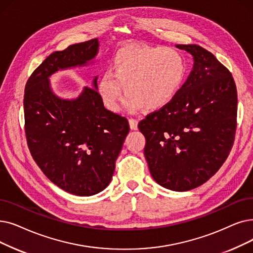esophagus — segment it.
Listing matches in <instances>:
<instances>
[{"mask_svg": "<svg viewBox=\"0 0 253 253\" xmlns=\"http://www.w3.org/2000/svg\"><path fill=\"white\" fill-rule=\"evenodd\" d=\"M137 124H138V121L136 119H129V125H130V128L132 130H136L137 129Z\"/></svg>", "mask_w": 253, "mask_h": 253, "instance_id": "esophagus-1", "label": "esophagus"}]
</instances>
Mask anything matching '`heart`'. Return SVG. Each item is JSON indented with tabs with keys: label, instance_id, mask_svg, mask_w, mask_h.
Masks as SVG:
<instances>
[{
	"label": "heart",
	"instance_id": "heart-1",
	"mask_svg": "<svg viewBox=\"0 0 253 253\" xmlns=\"http://www.w3.org/2000/svg\"><path fill=\"white\" fill-rule=\"evenodd\" d=\"M186 70L185 58L178 49L132 44L114 54L111 71L102 73L97 89L111 112L116 113L121 107L123 86L127 111L135 112L140 107L157 111L178 94Z\"/></svg>",
	"mask_w": 253,
	"mask_h": 253
}]
</instances>
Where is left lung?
<instances>
[{
    "mask_svg": "<svg viewBox=\"0 0 253 253\" xmlns=\"http://www.w3.org/2000/svg\"><path fill=\"white\" fill-rule=\"evenodd\" d=\"M194 65L167 105L138 123L153 179L173 191L199 187L217 172L233 148L237 128V86L230 71L196 44H178Z\"/></svg>",
    "mask_w": 253,
    "mask_h": 253,
    "instance_id": "left-lung-1",
    "label": "left lung"
}]
</instances>
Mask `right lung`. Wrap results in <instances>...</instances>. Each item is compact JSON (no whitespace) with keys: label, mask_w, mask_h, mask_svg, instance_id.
Masks as SVG:
<instances>
[{"label":"right lung","mask_w":253,"mask_h":253,"mask_svg":"<svg viewBox=\"0 0 253 253\" xmlns=\"http://www.w3.org/2000/svg\"><path fill=\"white\" fill-rule=\"evenodd\" d=\"M98 51V39L54 51L29 78L24 96L25 132L33 159L46 177L74 195L90 196L111 183L116 160L129 132L128 120L106 109L94 87L74 100L54 95L48 78L82 66Z\"/></svg>","instance_id":"add662e5"}]
</instances>
